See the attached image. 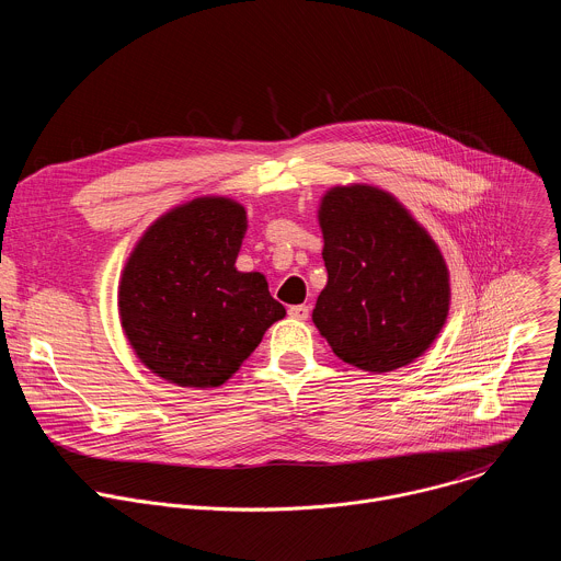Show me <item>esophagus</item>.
I'll return each instance as SVG.
<instances>
[{
    "mask_svg": "<svg viewBox=\"0 0 561 561\" xmlns=\"http://www.w3.org/2000/svg\"><path fill=\"white\" fill-rule=\"evenodd\" d=\"M288 314H290L293 319L306 321V319L310 317V308H308L306 304H299V306H290V308H288Z\"/></svg>",
    "mask_w": 561,
    "mask_h": 561,
    "instance_id": "34e87169",
    "label": "esophagus"
}]
</instances>
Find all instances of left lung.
Wrapping results in <instances>:
<instances>
[{"label":"left lung","mask_w":561,"mask_h":561,"mask_svg":"<svg viewBox=\"0 0 561 561\" xmlns=\"http://www.w3.org/2000/svg\"><path fill=\"white\" fill-rule=\"evenodd\" d=\"M328 284L312 321L332 352L365 371L421 356L449 310V275L434 240L386 192L334 186L319 211Z\"/></svg>","instance_id":"left-lung-1"}]
</instances>
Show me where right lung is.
<instances>
[{
    "label": "right lung",
    "mask_w": 561,
    "mask_h": 561,
    "mask_svg": "<svg viewBox=\"0 0 561 561\" xmlns=\"http://www.w3.org/2000/svg\"><path fill=\"white\" fill-rule=\"evenodd\" d=\"M247 214L198 198L162 216L121 279L123 330L138 358L182 388H218L286 310L260 273L236 271Z\"/></svg>",
    "instance_id": "obj_1"
}]
</instances>
